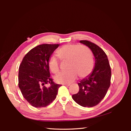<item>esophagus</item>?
<instances>
[{"label":"esophagus","instance_id":"1","mask_svg":"<svg viewBox=\"0 0 131 131\" xmlns=\"http://www.w3.org/2000/svg\"><path fill=\"white\" fill-rule=\"evenodd\" d=\"M63 85H65V86H69L70 85V84H63Z\"/></svg>","mask_w":131,"mask_h":131}]
</instances>
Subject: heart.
I'll return each mask as SVG.
<instances>
[{"instance_id": "obj_1", "label": "heart", "mask_w": 131, "mask_h": 131, "mask_svg": "<svg viewBox=\"0 0 131 131\" xmlns=\"http://www.w3.org/2000/svg\"><path fill=\"white\" fill-rule=\"evenodd\" d=\"M58 57L62 62H68V71L59 73L55 77V80L61 84H70L78 77L85 78L92 72L94 61L90 50L84 45L77 44L65 45L57 51ZM48 65L54 74L59 70V62L56 57L51 56Z\"/></svg>"}]
</instances>
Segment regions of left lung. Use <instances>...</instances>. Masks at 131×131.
<instances>
[{
	"mask_svg": "<svg viewBox=\"0 0 131 131\" xmlns=\"http://www.w3.org/2000/svg\"><path fill=\"white\" fill-rule=\"evenodd\" d=\"M80 42L88 46L95 58L92 73L78 83L79 91L72 98L84 107H93L98 104L107 93L111 80V68L106 53L100 47L88 40Z\"/></svg>",
	"mask_w": 131,
	"mask_h": 131,
	"instance_id": "left-lung-1",
	"label": "left lung"
}]
</instances>
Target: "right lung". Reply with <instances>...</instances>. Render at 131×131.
I'll return each mask as SVG.
<instances>
[{
	"label": "right lung",
	"mask_w": 131,
	"mask_h": 131,
	"mask_svg": "<svg viewBox=\"0 0 131 131\" xmlns=\"http://www.w3.org/2000/svg\"><path fill=\"white\" fill-rule=\"evenodd\" d=\"M59 44H41L31 49L19 67L18 87L26 100L35 108L45 107L56 98L62 85L50 78L49 59ZM50 83L47 88L45 84Z\"/></svg>",
	"instance_id": "1"
}]
</instances>
